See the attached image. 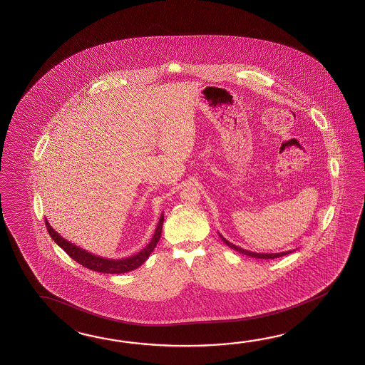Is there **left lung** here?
Instances as JSON below:
<instances>
[{"mask_svg":"<svg viewBox=\"0 0 365 365\" xmlns=\"http://www.w3.org/2000/svg\"><path fill=\"white\" fill-rule=\"evenodd\" d=\"M219 233V232H217ZM219 236H220V239L223 240V242H225L230 248L235 249V250H237V252H240L242 255H245V256L249 257H255V258H262V259H272V258H279V257L287 256L289 253H292V252H295V250H288V252H280V253H256V252H250V250H247V249L240 248V247H236V245H233L232 242H230L228 240H225V237L219 233Z\"/></svg>","mask_w":365,"mask_h":365,"instance_id":"obj_1","label":"left lung"}]
</instances>
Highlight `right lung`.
Segmentation results:
<instances>
[{"label": "right lung", "mask_w": 365, "mask_h": 365, "mask_svg": "<svg viewBox=\"0 0 365 365\" xmlns=\"http://www.w3.org/2000/svg\"><path fill=\"white\" fill-rule=\"evenodd\" d=\"M163 220L164 215L162 214L160 219H159V223L156 225L154 236L145 248L134 256L126 257V258H121V259H110V258H106V257L95 256L93 253L85 250V249L79 248L77 245L71 244L70 241L65 240L60 233L56 232L55 230L51 227L47 219H46V225H47L48 233L55 240L56 244L60 248L63 249L68 253V256L71 257L78 264L85 266L90 270H93V272H104V274H124V272H132L134 269L140 267V264H143L150 257L151 252L154 250L158 241L162 236Z\"/></svg>", "instance_id": "obj_1"}]
</instances>
